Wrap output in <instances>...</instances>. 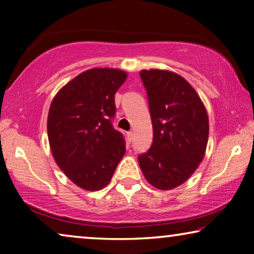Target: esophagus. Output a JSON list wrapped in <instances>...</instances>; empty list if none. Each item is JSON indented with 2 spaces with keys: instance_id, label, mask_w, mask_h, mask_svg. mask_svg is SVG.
I'll return each instance as SVG.
<instances>
[{
  "instance_id": "1",
  "label": "esophagus",
  "mask_w": 254,
  "mask_h": 254,
  "mask_svg": "<svg viewBox=\"0 0 254 254\" xmlns=\"http://www.w3.org/2000/svg\"><path fill=\"white\" fill-rule=\"evenodd\" d=\"M127 138H128V141L129 142H131L134 140V133L133 131H128L127 133Z\"/></svg>"
}]
</instances>
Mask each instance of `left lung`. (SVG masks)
Wrapping results in <instances>:
<instances>
[{"label":"left lung","mask_w":254,"mask_h":254,"mask_svg":"<svg viewBox=\"0 0 254 254\" xmlns=\"http://www.w3.org/2000/svg\"><path fill=\"white\" fill-rule=\"evenodd\" d=\"M147 89L154 140L138 156L147 182L170 190L186 182L206 154L209 119L206 106L183 76L163 69L140 71Z\"/></svg>","instance_id":"left-lung-1"}]
</instances>
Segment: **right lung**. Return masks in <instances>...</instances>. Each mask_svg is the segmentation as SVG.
<instances>
[{
	"label": "right lung",
	"mask_w": 254,
	"mask_h": 254,
	"mask_svg": "<svg viewBox=\"0 0 254 254\" xmlns=\"http://www.w3.org/2000/svg\"><path fill=\"white\" fill-rule=\"evenodd\" d=\"M128 74L117 68H92L69 81L52 100L48 142L57 163L75 185L99 190L109 185L126 147L111 119L114 95Z\"/></svg>",
	"instance_id": "obj_1"
}]
</instances>
